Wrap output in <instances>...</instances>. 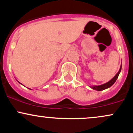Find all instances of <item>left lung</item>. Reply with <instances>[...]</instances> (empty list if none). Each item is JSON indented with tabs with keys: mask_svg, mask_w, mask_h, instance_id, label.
Returning a JSON list of instances; mask_svg holds the SVG:
<instances>
[{
	"mask_svg": "<svg viewBox=\"0 0 133 133\" xmlns=\"http://www.w3.org/2000/svg\"><path fill=\"white\" fill-rule=\"evenodd\" d=\"M121 66L122 65H121L120 67V69H119V71H118V72L116 74L115 76L112 78L111 80L109 81V82H106V83L104 84H102V85H100V86H90V88H92V89L94 90H96V91H103V90H104L106 89H108V88H110L111 86H112V85L114 84V82H116V81L117 80V77H118L119 75V73L121 71Z\"/></svg>",
	"mask_w": 133,
	"mask_h": 133,
	"instance_id": "8db88e82",
	"label": "left lung"
}]
</instances>
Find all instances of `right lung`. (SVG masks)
Returning <instances> with one entry per match:
<instances>
[{
  "mask_svg": "<svg viewBox=\"0 0 133 133\" xmlns=\"http://www.w3.org/2000/svg\"><path fill=\"white\" fill-rule=\"evenodd\" d=\"M19 83H20V82H19Z\"/></svg>",
  "mask_w": 133,
  "mask_h": 133,
  "instance_id": "right-lung-1",
  "label": "right lung"
}]
</instances>
